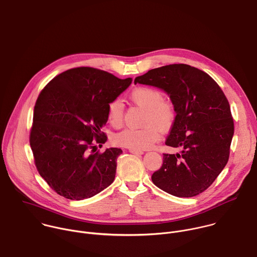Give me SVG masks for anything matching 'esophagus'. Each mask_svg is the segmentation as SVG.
Returning a JSON list of instances; mask_svg holds the SVG:
<instances>
[{
	"label": "esophagus",
	"instance_id": "1",
	"mask_svg": "<svg viewBox=\"0 0 257 257\" xmlns=\"http://www.w3.org/2000/svg\"><path fill=\"white\" fill-rule=\"evenodd\" d=\"M128 152L132 153V154H134V155H142V154H143L142 151H137V150H133V149H130Z\"/></svg>",
	"mask_w": 257,
	"mask_h": 257
}]
</instances>
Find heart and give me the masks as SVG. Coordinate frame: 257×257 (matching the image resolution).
<instances>
[{"mask_svg": "<svg viewBox=\"0 0 257 257\" xmlns=\"http://www.w3.org/2000/svg\"><path fill=\"white\" fill-rule=\"evenodd\" d=\"M130 99L137 106L145 109L142 120L144 127L127 128L113 138L116 146L137 151L150 149L160 139L161 133L169 132L177 119V107L173 100L164 98L163 92L155 87L140 86L135 88ZM124 107L119 99L111 100L107 105L108 122L115 128L123 124Z\"/></svg>", "mask_w": 257, "mask_h": 257, "instance_id": "obj_1", "label": "heart"}]
</instances>
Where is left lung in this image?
Masks as SVG:
<instances>
[{"label": "left lung", "instance_id": "8db88e82", "mask_svg": "<svg viewBox=\"0 0 257 257\" xmlns=\"http://www.w3.org/2000/svg\"><path fill=\"white\" fill-rule=\"evenodd\" d=\"M135 83L164 89L177 107V119L166 145L181 150L164 154L153 183L176 197L207 190L226 166L234 134L229 102L206 72L188 64H170L138 76Z\"/></svg>", "mask_w": 257, "mask_h": 257}]
</instances>
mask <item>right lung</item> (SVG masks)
<instances>
[{"instance_id":"obj_1","label":"right lung","mask_w":257,"mask_h":257,"mask_svg":"<svg viewBox=\"0 0 257 257\" xmlns=\"http://www.w3.org/2000/svg\"><path fill=\"white\" fill-rule=\"evenodd\" d=\"M132 78L120 79L92 67H76L55 76L40 92L30 130V146L40 176L60 196L90 198L114 180L120 149L96 151L106 142L101 131L107 105Z\"/></svg>"}]
</instances>
